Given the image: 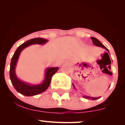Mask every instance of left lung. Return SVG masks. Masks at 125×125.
<instances>
[{"label":"left lung","instance_id":"1","mask_svg":"<svg viewBox=\"0 0 125 125\" xmlns=\"http://www.w3.org/2000/svg\"><path fill=\"white\" fill-rule=\"evenodd\" d=\"M91 38L92 41V42H93V43H94V45L96 46H99V47H101V48H103L104 49H105V50H106V51L108 52L109 53V52L108 49H107L106 48V47L104 46V44L100 42L99 41V40L95 38H94V37H91V38ZM73 86L74 88L75 89V87H74V85L73 84ZM83 96L84 97H85V98L88 99H92V100H96V99H99L100 98V97H94L87 96H86V95L85 96Z\"/></svg>","mask_w":125,"mask_h":125}]
</instances>
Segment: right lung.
I'll return each instance as SVG.
<instances>
[{
  "instance_id": "right-lung-1",
  "label": "right lung",
  "mask_w": 125,
  "mask_h": 125,
  "mask_svg": "<svg viewBox=\"0 0 125 125\" xmlns=\"http://www.w3.org/2000/svg\"><path fill=\"white\" fill-rule=\"evenodd\" d=\"M48 41V40L40 38L29 40L18 47L12 58L9 71L10 79L15 89L23 95L26 96H32L41 94L47 90L51 83L52 77L59 68V67H48L46 70L43 81L41 83L38 84H31L22 81L17 77L15 72V69L21 51L31 44H44L46 43Z\"/></svg>"
}]
</instances>
